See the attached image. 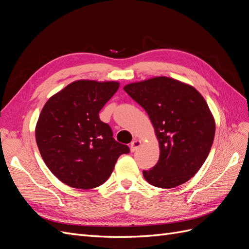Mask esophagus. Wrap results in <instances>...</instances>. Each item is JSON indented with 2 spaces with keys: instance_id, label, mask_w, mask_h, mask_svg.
Returning <instances> with one entry per match:
<instances>
[{
  "instance_id": "34e87169",
  "label": "esophagus",
  "mask_w": 249,
  "mask_h": 249,
  "mask_svg": "<svg viewBox=\"0 0 249 249\" xmlns=\"http://www.w3.org/2000/svg\"><path fill=\"white\" fill-rule=\"evenodd\" d=\"M141 145V142L139 141V140H134V141H132V143H131V152L132 153H134V152H136V150L138 149V147Z\"/></svg>"
}]
</instances>
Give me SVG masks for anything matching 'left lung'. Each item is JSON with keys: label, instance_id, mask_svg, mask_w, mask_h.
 <instances>
[{"label": "left lung", "instance_id": "1", "mask_svg": "<svg viewBox=\"0 0 249 249\" xmlns=\"http://www.w3.org/2000/svg\"><path fill=\"white\" fill-rule=\"evenodd\" d=\"M124 91L146 111L160 144L158 163L143 177L169 189L194 177L213 144L215 122L196 89L166 77L132 83Z\"/></svg>", "mask_w": 249, "mask_h": 249}]
</instances>
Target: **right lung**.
<instances>
[{"label": "right lung", "instance_id": "obj_1", "mask_svg": "<svg viewBox=\"0 0 249 249\" xmlns=\"http://www.w3.org/2000/svg\"><path fill=\"white\" fill-rule=\"evenodd\" d=\"M117 82L80 80L44 105L36 124V143L44 163L62 183L78 189L104 184L127 145L113 138L99 113L114 95Z\"/></svg>", "mask_w": 249, "mask_h": 249}]
</instances>
